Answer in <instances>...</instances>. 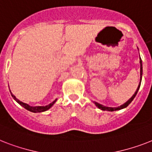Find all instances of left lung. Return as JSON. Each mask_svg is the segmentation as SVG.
I'll return each instance as SVG.
<instances>
[{"label":"left lung","instance_id":"1","mask_svg":"<svg viewBox=\"0 0 152 152\" xmlns=\"http://www.w3.org/2000/svg\"><path fill=\"white\" fill-rule=\"evenodd\" d=\"M140 83H139V85H138L137 87V89L136 92L134 93V94L133 96H132L130 98H129V100H128L127 102H126V103H124L123 104H122V105H120L119 107H117V108H112V107H106V106H104L102 105V104H99V103H97V102H94V103L95 104V105L97 106V108H100V109H102V110L103 111H109V112H113V111H117V110H120V109H123V108H126L128 105H129L130 103L132 102V101L134 99V97H135V96L137 95V94L138 91H139V88H140V83H141V78H142V61H141V58H140Z\"/></svg>","mask_w":152,"mask_h":152}]
</instances>
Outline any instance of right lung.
Here are the masks:
<instances>
[{"label":"right lung","instance_id":"obj_1","mask_svg":"<svg viewBox=\"0 0 152 152\" xmlns=\"http://www.w3.org/2000/svg\"><path fill=\"white\" fill-rule=\"evenodd\" d=\"M11 92V91H10ZM11 94H12V97L14 98V100H15L16 102H18V104H20V105H22L23 107V108H25L26 109H27L28 111H30V112H45V111L48 110L49 108L51 107V106L53 105V104H55V102L57 101L56 100H55L54 102H51L50 104H49L48 105H46V106H35V107H33V106H30L29 105V104H26V103H23V102H22L21 101H19L18 99H17L15 97V96L13 95L12 94V92H11Z\"/></svg>","mask_w":152,"mask_h":152}]
</instances>
